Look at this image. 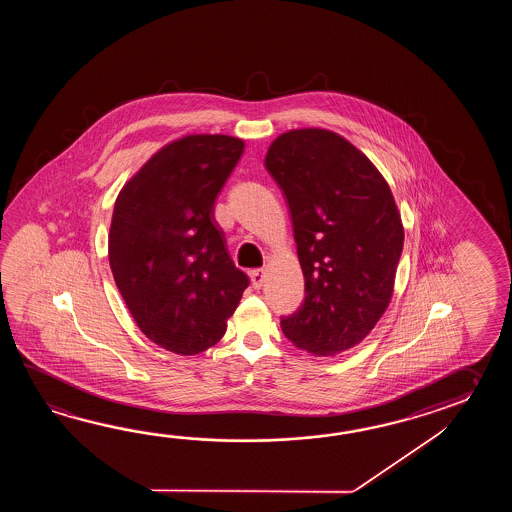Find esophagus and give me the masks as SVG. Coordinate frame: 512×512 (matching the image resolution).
I'll list each match as a JSON object with an SVG mask.
<instances>
[{"instance_id":"obj_1","label":"esophagus","mask_w":512,"mask_h":512,"mask_svg":"<svg viewBox=\"0 0 512 512\" xmlns=\"http://www.w3.org/2000/svg\"><path fill=\"white\" fill-rule=\"evenodd\" d=\"M263 280H265V272H263V269L251 271V283L254 289H260L261 285H263Z\"/></svg>"}]
</instances>
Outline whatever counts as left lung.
<instances>
[{"mask_svg": "<svg viewBox=\"0 0 512 512\" xmlns=\"http://www.w3.org/2000/svg\"><path fill=\"white\" fill-rule=\"evenodd\" d=\"M265 168L287 199L305 278L283 335L318 357L357 346L392 300L403 252L390 186L351 142L318 128L280 135Z\"/></svg>", "mask_w": 512, "mask_h": 512, "instance_id": "left-lung-1", "label": "left lung"}]
</instances>
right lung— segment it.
Listing matches in <instances>:
<instances>
[{"label": "right lung", "mask_w": 512, "mask_h": 512, "mask_svg": "<svg viewBox=\"0 0 512 512\" xmlns=\"http://www.w3.org/2000/svg\"><path fill=\"white\" fill-rule=\"evenodd\" d=\"M243 148L229 135L170 142L115 201L108 245L115 283L142 333L177 355L219 342L249 287L214 221V201Z\"/></svg>", "instance_id": "right-lung-1"}]
</instances>
